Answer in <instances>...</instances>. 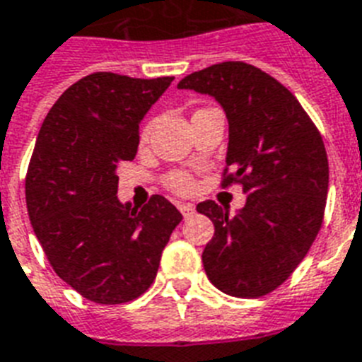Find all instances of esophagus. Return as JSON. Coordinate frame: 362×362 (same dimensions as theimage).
<instances>
[{
    "mask_svg": "<svg viewBox=\"0 0 362 362\" xmlns=\"http://www.w3.org/2000/svg\"><path fill=\"white\" fill-rule=\"evenodd\" d=\"M178 210L182 211V216L184 217H189L195 214V206H193V204H178Z\"/></svg>",
    "mask_w": 362,
    "mask_h": 362,
    "instance_id": "esophagus-1",
    "label": "esophagus"
}]
</instances>
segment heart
I'll return each mask as SVG.
<instances>
[{
	"mask_svg": "<svg viewBox=\"0 0 362 362\" xmlns=\"http://www.w3.org/2000/svg\"><path fill=\"white\" fill-rule=\"evenodd\" d=\"M148 132H151V126H146L145 130H143V141L148 137ZM167 186L171 187V189L178 191V193H187L191 189V180L189 176L184 175V173H175L167 178Z\"/></svg>",
	"mask_w": 362,
	"mask_h": 362,
	"instance_id": "1",
	"label": "heart"
}]
</instances>
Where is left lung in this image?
<instances>
[{"label": "left lung", "mask_w": 362, "mask_h": 362, "mask_svg": "<svg viewBox=\"0 0 362 362\" xmlns=\"http://www.w3.org/2000/svg\"><path fill=\"white\" fill-rule=\"evenodd\" d=\"M178 89L223 107L232 169L223 186L238 182L247 195L234 216L214 201L197 204L216 227L202 251L204 272L228 296H266L292 275L322 227L329 186L322 135L284 85L242 61L193 72Z\"/></svg>", "instance_id": "left-lung-1"}]
</instances>
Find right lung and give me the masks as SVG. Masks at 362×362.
Segmentation results:
<instances>
[{
    "label": "right lung",
    "mask_w": 362,
    "mask_h": 362,
    "mask_svg": "<svg viewBox=\"0 0 362 362\" xmlns=\"http://www.w3.org/2000/svg\"><path fill=\"white\" fill-rule=\"evenodd\" d=\"M175 78L95 72L64 90L38 132L25 176L29 221L54 272L83 298L119 305L156 279L182 214L154 195L137 210L117 197L139 124Z\"/></svg>",
    "instance_id": "right-lung-1"
}]
</instances>
